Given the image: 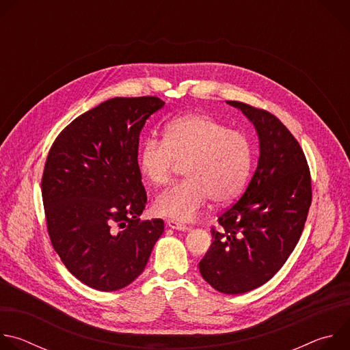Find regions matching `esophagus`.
<instances>
[{"label": "esophagus", "instance_id": "esophagus-1", "mask_svg": "<svg viewBox=\"0 0 350 350\" xmlns=\"http://www.w3.org/2000/svg\"><path fill=\"white\" fill-rule=\"evenodd\" d=\"M166 226L170 227V228H173V230H178V231H187V230H188V227H187L185 224L178 223V221H176V220H167V221H166Z\"/></svg>", "mask_w": 350, "mask_h": 350}]
</instances>
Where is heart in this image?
Listing matches in <instances>:
<instances>
[{
  "label": "heart",
  "mask_w": 350,
  "mask_h": 350,
  "mask_svg": "<svg viewBox=\"0 0 350 350\" xmlns=\"http://www.w3.org/2000/svg\"><path fill=\"white\" fill-rule=\"evenodd\" d=\"M254 144L241 130L206 113L170 120L163 139L146 138L138 151V170L155 187L170 181L178 165L185 180L162 191L152 204L158 216L191 221L212 199L227 205L243 192L254 166Z\"/></svg>",
  "instance_id": "b5f03b06"
}]
</instances>
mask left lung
I'll list each match as a JSON object with an SVG mask.
<instances>
[{"label": "left lung", "mask_w": 350, "mask_h": 350, "mask_svg": "<svg viewBox=\"0 0 350 350\" xmlns=\"http://www.w3.org/2000/svg\"><path fill=\"white\" fill-rule=\"evenodd\" d=\"M252 122L259 137L258 167L245 192L212 227V245L199 271L228 295L266 284L302 235L312 204L310 170L301 145L270 112L227 101Z\"/></svg>", "instance_id": "1"}]
</instances>
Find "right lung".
Wrapping results in <instances>:
<instances>
[{
    "label": "right lung",
    "instance_id": "obj_1",
    "mask_svg": "<svg viewBox=\"0 0 350 350\" xmlns=\"http://www.w3.org/2000/svg\"><path fill=\"white\" fill-rule=\"evenodd\" d=\"M163 105L158 96L108 99L68 124L48 152L41 191L49 238L94 289L131 284L165 230L162 219H138L146 192L137 163L139 133Z\"/></svg>",
    "mask_w": 350,
    "mask_h": 350
}]
</instances>
